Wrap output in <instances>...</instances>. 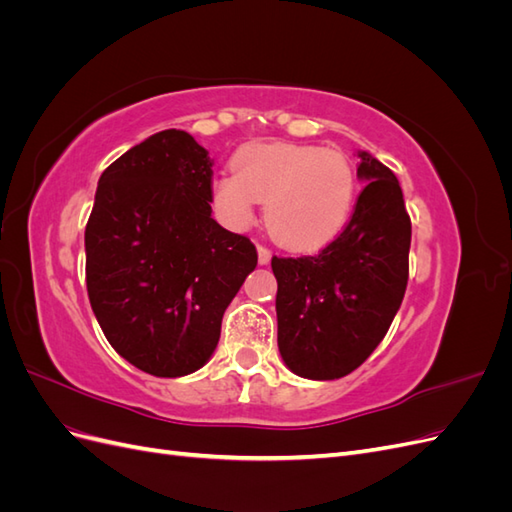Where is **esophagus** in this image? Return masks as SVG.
Listing matches in <instances>:
<instances>
[{"instance_id":"esophagus-1","label":"esophagus","mask_w":512,"mask_h":512,"mask_svg":"<svg viewBox=\"0 0 512 512\" xmlns=\"http://www.w3.org/2000/svg\"><path fill=\"white\" fill-rule=\"evenodd\" d=\"M269 260H271V250H269V247L258 245V262H260V265H269Z\"/></svg>"}]
</instances>
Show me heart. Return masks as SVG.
Returning a JSON list of instances; mask_svg holds the SVG:
<instances>
[{
    "label": "heart",
    "mask_w": 512,
    "mask_h": 512,
    "mask_svg": "<svg viewBox=\"0 0 512 512\" xmlns=\"http://www.w3.org/2000/svg\"><path fill=\"white\" fill-rule=\"evenodd\" d=\"M232 170L215 179L211 190L215 209L230 226L250 224L260 200L271 237L305 252L327 245L348 224L356 175L344 153L297 143H250L235 153Z\"/></svg>",
    "instance_id": "1"
}]
</instances>
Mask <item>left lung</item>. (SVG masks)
Listing matches in <instances>:
<instances>
[{"mask_svg":"<svg viewBox=\"0 0 512 512\" xmlns=\"http://www.w3.org/2000/svg\"><path fill=\"white\" fill-rule=\"evenodd\" d=\"M367 181L350 222L316 256L271 258L277 346L294 374L348 376L376 350L404 301L412 224L399 181L359 151Z\"/></svg>","mask_w":512,"mask_h":512,"instance_id":"left-lung-1","label":"left lung"}]
</instances>
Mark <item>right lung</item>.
Instances as JSON below:
<instances>
[{
    "label": "right lung",
    "instance_id": "add662e5",
    "mask_svg": "<svg viewBox=\"0 0 512 512\" xmlns=\"http://www.w3.org/2000/svg\"><path fill=\"white\" fill-rule=\"evenodd\" d=\"M213 162L164 130L108 166L85 228V282L100 329L158 378L203 367L222 316L256 269L254 243L211 218Z\"/></svg>",
    "mask_w": 512,
    "mask_h": 512
}]
</instances>
